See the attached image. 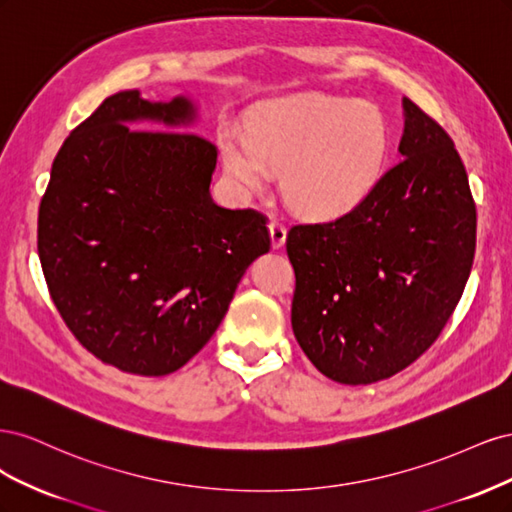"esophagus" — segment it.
Segmentation results:
<instances>
[{
  "label": "esophagus",
  "mask_w": 512,
  "mask_h": 512,
  "mask_svg": "<svg viewBox=\"0 0 512 512\" xmlns=\"http://www.w3.org/2000/svg\"><path fill=\"white\" fill-rule=\"evenodd\" d=\"M269 232H271V245L273 250H280V247L286 243V226L280 220H271L269 222Z\"/></svg>",
  "instance_id": "34e87169"
}]
</instances>
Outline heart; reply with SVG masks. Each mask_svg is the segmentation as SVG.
Masks as SVG:
<instances>
[{
    "label": "heart",
    "instance_id": "obj_1",
    "mask_svg": "<svg viewBox=\"0 0 512 512\" xmlns=\"http://www.w3.org/2000/svg\"><path fill=\"white\" fill-rule=\"evenodd\" d=\"M220 151L241 188L258 192L271 168L284 170L282 188L294 209L335 215L374 188L389 153V126L369 102L294 96L262 106L250 132L224 126Z\"/></svg>",
    "mask_w": 512,
    "mask_h": 512
}]
</instances>
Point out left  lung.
<instances>
[{
    "mask_svg": "<svg viewBox=\"0 0 512 512\" xmlns=\"http://www.w3.org/2000/svg\"><path fill=\"white\" fill-rule=\"evenodd\" d=\"M404 117L401 160L361 203L286 237L294 337L320 374L342 384L378 382L414 363L453 316L472 269L466 166L408 98Z\"/></svg>",
    "mask_w": 512,
    "mask_h": 512,
    "instance_id": "obj_1",
    "label": "left lung"
}]
</instances>
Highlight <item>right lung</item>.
Listing matches in <instances>:
<instances>
[{
	"label": "right lung",
	"instance_id": "obj_1",
	"mask_svg": "<svg viewBox=\"0 0 512 512\" xmlns=\"http://www.w3.org/2000/svg\"><path fill=\"white\" fill-rule=\"evenodd\" d=\"M194 119L185 96L149 102L130 89L106 98L61 145L38 211L57 312L83 348L136 376L188 363L271 247L265 215L213 203L218 149L177 132Z\"/></svg>",
	"mask_w": 512,
	"mask_h": 512
}]
</instances>
